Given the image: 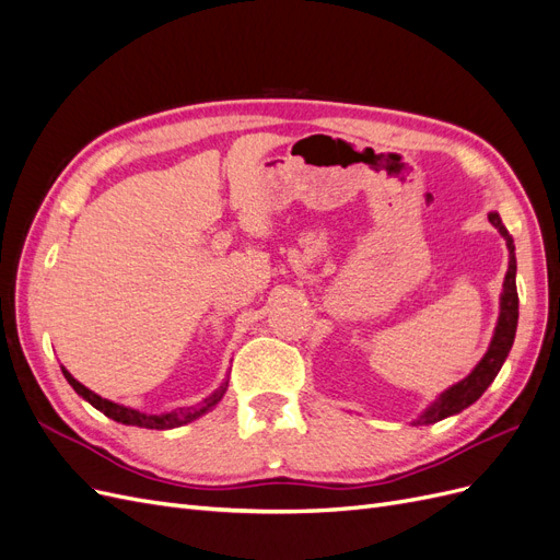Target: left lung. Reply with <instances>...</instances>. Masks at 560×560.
I'll list each match as a JSON object with an SVG mask.
<instances>
[{"mask_svg":"<svg viewBox=\"0 0 560 560\" xmlns=\"http://www.w3.org/2000/svg\"><path fill=\"white\" fill-rule=\"evenodd\" d=\"M489 221L498 228V232L508 242L510 248V269L508 277H504L502 283V298H500V318L495 326V335L491 339V347L486 351V355L479 360V365L472 370L470 376H465L463 382H458L456 386H451L448 390H444L440 395V400L428 407V411H423V417L417 423H438L451 413H458L465 407H470L475 400L481 398V393L491 386L493 378L498 376L504 358H508L512 345H514V335H516V323H518V293H516V258H514V240L512 234L508 232V228L502 225L500 215L493 211L489 213Z\"/></svg>","mask_w":560,"mask_h":560,"instance_id":"1","label":"left lung"}]
</instances>
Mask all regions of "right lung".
<instances>
[{
	"mask_svg": "<svg viewBox=\"0 0 560 560\" xmlns=\"http://www.w3.org/2000/svg\"><path fill=\"white\" fill-rule=\"evenodd\" d=\"M62 374H65L67 382L71 384V388H74L83 400H88L95 409H100L104 417H109V419H114L118 423H125V425H139V428H151V430H167V428H178V425H184V423H190L192 419L202 417L207 409H211L215 402H219L223 398V393L228 390V382H225L219 390H215L213 395H209V398L202 405H197V407H190V409L182 407V409L167 411V413H141L137 409L122 407V405H116V402H109V400L100 398L97 393H93L90 388H85L83 384H79L77 378L71 376L65 368H62Z\"/></svg>",
	"mask_w": 560,
	"mask_h": 560,
	"instance_id": "right-lung-1",
	"label": "right lung"
}]
</instances>
